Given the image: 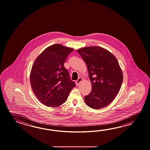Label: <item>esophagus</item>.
Returning a JSON list of instances; mask_svg holds the SVG:
<instances>
[{"label": "esophagus", "instance_id": "34e87169", "mask_svg": "<svg viewBox=\"0 0 150 150\" xmlns=\"http://www.w3.org/2000/svg\"><path fill=\"white\" fill-rule=\"evenodd\" d=\"M82 80H83V79L81 78H79L78 80H76V85H78L82 81Z\"/></svg>", "mask_w": 150, "mask_h": 150}]
</instances>
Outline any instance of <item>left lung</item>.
Listing matches in <instances>:
<instances>
[{
  "instance_id": "obj_1",
  "label": "left lung",
  "mask_w": 150,
  "mask_h": 150,
  "mask_svg": "<svg viewBox=\"0 0 150 150\" xmlns=\"http://www.w3.org/2000/svg\"><path fill=\"white\" fill-rule=\"evenodd\" d=\"M86 63L91 92L85 102L91 108H104L112 102L121 88L123 72L114 54L100 47H87L77 50Z\"/></svg>"
}]
</instances>
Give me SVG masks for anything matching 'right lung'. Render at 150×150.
<instances>
[{
	"label": "right lung",
	"instance_id": "obj_1",
	"mask_svg": "<svg viewBox=\"0 0 150 150\" xmlns=\"http://www.w3.org/2000/svg\"><path fill=\"white\" fill-rule=\"evenodd\" d=\"M73 48L59 44L48 47L38 56L32 67L30 82L38 100L50 107H57L67 101L76 86L70 79L64 62Z\"/></svg>",
	"mask_w": 150,
	"mask_h": 150
}]
</instances>
